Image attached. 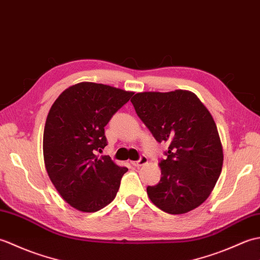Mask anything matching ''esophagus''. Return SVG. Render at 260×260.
<instances>
[{
    "label": "esophagus",
    "instance_id": "34e87169",
    "mask_svg": "<svg viewBox=\"0 0 260 260\" xmlns=\"http://www.w3.org/2000/svg\"><path fill=\"white\" fill-rule=\"evenodd\" d=\"M148 162V158L145 155H142L140 157L139 161H135V162H132V164L134 165V167H142V165H144Z\"/></svg>",
    "mask_w": 260,
    "mask_h": 260
}]
</instances>
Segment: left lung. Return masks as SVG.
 Wrapping results in <instances>:
<instances>
[{"label":"left lung","instance_id":"left-lung-1","mask_svg":"<svg viewBox=\"0 0 260 260\" xmlns=\"http://www.w3.org/2000/svg\"><path fill=\"white\" fill-rule=\"evenodd\" d=\"M137 116L155 140L170 144L161 159L162 178L147 186L162 211L182 214L207 200L221 173L223 152L214 120L189 90L139 92L131 99Z\"/></svg>","mask_w":260,"mask_h":260}]
</instances>
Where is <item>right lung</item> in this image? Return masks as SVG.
I'll return each mask as SVG.
<instances>
[{
    "label": "right lung",
    "instance_id": "add662e5",
    "mask_svg": "<svg viewBox=\"0 0 260 260\" xmlns=\"http://www.w3.org/2000/svg\"><path fill=\"white\" fill-rule=\"evenodd\" d=\"M133 91L95 82H79L60 93L43 132V157L59 194L82 212H96L112 202L127 168L109 156L105 126Z\"/></svg>",
    "mask_w": 260,
    "mask_h": 260
}]
</instances>
